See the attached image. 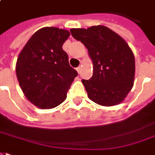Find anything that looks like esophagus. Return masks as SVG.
I'll return each mask as SVG.
<instances>
[{
    "mask_svg": "<svg viewBox=\"0 0 155 155\" xmlns=\"http://www.w3.org/2000/svg\"><path fill=\"white\" fill-rule=\"evenodd\" d=\"M77 71H78V73H82V68L79 66V67H78V68H77Z\"/></svg>",
    "mask_w": 155,
    "mask_h": 155,
    "instance_id": "esophagus-1",
    "label": "esophagus"
}]
</instances>
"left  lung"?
Masks as SVG:
<instances>
[{
  "instance_id": "1",
  "label": "left lung",
  "mask_w": 155,
  "mask_h": 155,
  "mask_svg": "<svg viewBox=\"0 0 155 155\" xmlns=\"http://www.w3.org/2000/svg\"><path fill=\"white\" fill-rule=\"evenodd\" d=\"M87 47L93 62V75L82 79L88 97L95 103L113 106L121 103L133 87L134 54L119 35L104 26L70 29Z\"/></svg>"
}]
</instances>
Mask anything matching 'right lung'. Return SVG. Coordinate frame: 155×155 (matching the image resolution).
Wrapping results in <instances>:
<instances>
[{
    "instance_id": "add662e5",
    "label": "right lung",
    "mask_w": 155,
    "mask_h": 155,
    "mask_svg": "<svg viewBox=\"0 0 155 155\" xmlns=\"http://www.w3.org/2000/svg\"><path fill=\"white\" fill-rule=\"evenodd\" d=\"M69 32L54 27L39 29L18 55L16 75L30 102L41 109L58 106L67 97L78 72L62 48Z\"/></svg>"
}]
</instances>
